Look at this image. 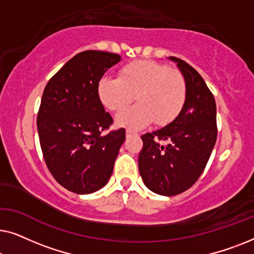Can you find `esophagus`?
Here are the masks:
<instances>
[{
  "mask_svg": "<svg viewBox=\"0 0 254 254\" xmlns=\"http://www.w3.org/2000/svg\"><path fill=\"white\" fill-rule=\"evenodd\" d=\"M134 133H135V131L131 130V129H127V130H126V135H127V136H130V135H133Z\"/></svg>",
  "mask_w": 254,
  "mask_h": 254,
  "instance_id": "34e87169",
  "label": "esophagus"
}]
</instances>
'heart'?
<instances>
[{"instance_id": "heart-1", "label": "heart", "mask_w": 254, "mask_h": 254, "mask_svg": "<svg viewBox=\"0 0 254 254\" xmlns=\"http://www.w3.org/2000/svg\"><path fill=\"white\" fill-rule=\"evenodd\" d=\"M117 125L128 129H141L152 120L158 126L172 123L182 112L187 99L185 76L178 69L152 60L131 61L124 65L119 77L100 78L98 97L107 110L118 112Z\"/></svg>"}]
</instances>
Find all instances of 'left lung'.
<instances>
[{
    "label": "left lung",
    "instance_id": "1",
    "mask_svg": "<svg viewBox=\"0 0 254 254\" xmlns=\"http://www.w3.org/2000/svg\"><path fill=\"white\" fill-rule=\"evenodd\" d=\"M170 59L185 76L186 104L168 126L142 135L138 171L149 190L173 196L192 187L202 175L216 142L217 126L216 103L206 82L187 62Z\"/></svg>",
    "mask_w": 254,
    "mask_h": 254
}]
</instances>
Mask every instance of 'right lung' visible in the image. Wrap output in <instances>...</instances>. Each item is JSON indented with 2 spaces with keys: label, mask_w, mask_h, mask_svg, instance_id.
Instances as JSON below:
<instances>
[{
  "label": "right lung",
  "mask_w": 254,
  "mask_h": 254,
  "mask_svg": "<svg viewBox=\"0 0 254 254\" xmlns=\"http://www.w3.org/2000/svg\"><path fill=\"white\" fill-rule=\"evenodd\" d=\"M120 55L84 51L70 59L44 90L37 125L41 151L54 179L76 194L104 187L126 130L104 134L113 124L98 97L103 75Z\"/></svg>",
  "instance_id": "add662e5"
}]
</instances>
